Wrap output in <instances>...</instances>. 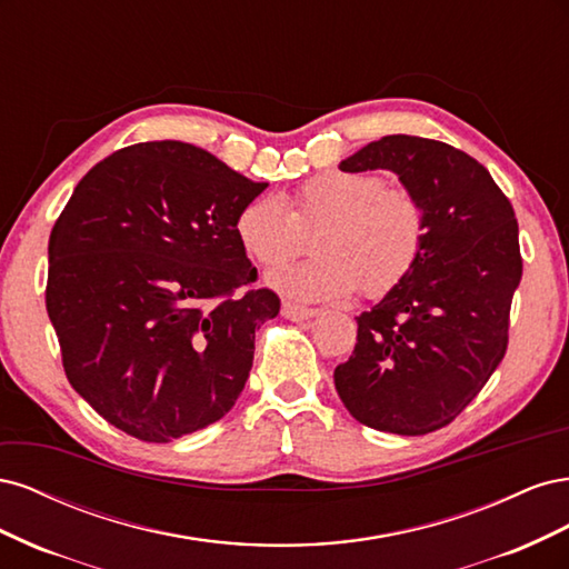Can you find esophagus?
<instances>
[{"label":"esophagus","mask_w":569,"mask_h":569,"mask_svg":"<svg viewBox=\"0 0 569 569\" xmlns=\"http://www.w3.org/2000/svg\"><path fill=\"white\" fill-rule=\"evenodd\" d=\"M282 316L287 320H295V322H301V320H308L318 316L316 308H306V306H297V303H282Z\"/></svg>","instance_id":"esophagus-1"}]
</instances>
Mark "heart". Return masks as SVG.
I'll return each mask as SVG.
<instances>
[{"label":"heart","mask_w":569,"mask_h":569,"mask_svg":"<svg viewBox=\"0 0 569 569\" xmlns=\"http://www.w3.org/2000/svg\"><path fill=\"white\" fill-rule=\"evenodd\" d=\"M318 256L266 274V284L295 301H332L360 287L382 297L418 263L427 237L422 201L406 187H385L377 173L330 168L289 197H256L239 209L234 234L261 266L295 258L313 232Z\"/></svg>","instance_id":"b5f03b06"}]
</instances>
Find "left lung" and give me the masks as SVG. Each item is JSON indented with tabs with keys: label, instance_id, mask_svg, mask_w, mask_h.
<instances>
[{
	"label": "left lung",
	"instance_id": "1",
	"mask_svg": "<svg viewBox=\"0 0 569 569\" xmlns=\"http://www.w3.org/2000/svg\"><path fill=\"white\" fill-rule=\"evenodd\" d=\"M391 170L427 213L418 263L360 313L358 341L335 387L351 416L380 432L420 437L453 422L508 349L522 280L518 220L489 170L437 140L387 134L339 163Z\"/></svg>",
	"mask_w": 569,
	"mask_h": 569
}]
</instances>
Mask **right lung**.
I'll list each match as a JSON object with an SVG mask.
<instances>
[{
  "instance_id": "add662e5",
  "label": "right lung",
  "mask_w": 569,
  "mask_h": 569,
  "mask_svg": "<svg viewBox=\"0 0 569 569\" xmlns=\"http://www.w3.org/2000/svg\"><path fill=\"white\" fill-rule=\"evenodd\" d=\"M266 187L166 140L111 153L73 189L49 234L47 313L68 382L126 435L180 439L242 393L256 327L280 313L234 234Z\"/></svg>"
}]
</instances>
